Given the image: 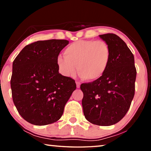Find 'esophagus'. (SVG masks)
<instances>
[{
	"label": "esophagus",
	"instance_id": "obj_1",
	"mask_svg": "<svg viewBox=\"0 0 151 151\" xmlns=\"http://www.w3.org/2000/svg\"><path fill=\"white\" fill-rule=\"evenodd\" d=\"M76 87L80 88V86H81V83H80V82L76 81Z\"/></svg>",
	"mask_w": 151,
	"mask_h": 151
}]
</instances>
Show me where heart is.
<instances>
[{"mask_svg":"<svg viewBox=\"0 0 151 151\" xmlns=\"http://www.w3.org/2000/svg\"><path fill=\"white\" fill-rule=\"evenodd\" d=\"M65 57H58V70L65 76H73L77 70L86 81L98 80L104 75L111 59L109 45L103 40H80L65 50Z\"/></svg>","mask_w":151,"mask_h":151,"instance_id":"heart-1","label":"heart"}]
</instances>
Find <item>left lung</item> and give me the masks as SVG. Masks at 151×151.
I'll return each mask as SVG.
<instances>
[{"label": "left lung", "mask_w": 151, "mask_h": 151, "mask_svg": "<svg viewBox=\"0 0 151 151\" xmlns=\"http://www.w3.org/2000/svg\"><path fill=\"white\" fill-rule=\"evenodd\" d=\"M99 37L111 48V62L101 78L81 85L82 105L88 121L111 126L129 111L134 95L137 70L133 54L119 36L108 33Z\"/></svg>", "instance_id": "obj_1"}]
</instances>
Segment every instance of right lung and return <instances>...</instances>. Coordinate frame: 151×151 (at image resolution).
Listing matches in <instances>:
<instances>
[{"mask_svg": "<svg viewBox=\"0 0 151 151\" xmlns=\"http://www.w3.org/2000/svg\"><path fill=\"white\" fill-rule=\"evenodd\" d=\"M66 40H39L24 47L12 63V100L20 115L38 126L62 116L76 88L75 81L58 72L57 58Z\"/></svg>", "mask_w": 151, "mask_h": 151, "instance_id": "right-lung-1", "label": "right lung"}]
</instances>
